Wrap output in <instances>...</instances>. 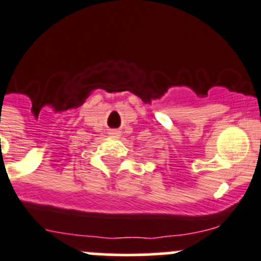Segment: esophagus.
<instances>
[{
    "label": "esophagus",
    "mask_w": 261,
    "mask_h": 261,
    "mask_svg": "<svg viewBox=\"0 0 261 261\" xmlns=\"http://www.w3.org/2000/svg\"><path fill=\"white\" fill-rule=\"evenodd\" d=\"M119 131L118 130H111L109 131V135H112V136H119Z\"/></svg>",
    "instance_id": "obj_1"
}]
</instances>
